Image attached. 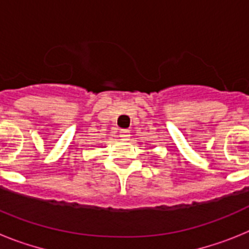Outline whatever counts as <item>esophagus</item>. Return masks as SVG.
I'll return each instance as SVG.
<instances>
[{"label": "esophagus", "mask_w": 249, "mask_h": 249, "mask_svg": "<svg viewBox=\"0 0 249 249\" xmlns=\"http://www.w3.org/2000/svg\"><path fill=\"white\" fill-rule=\"evenodd\" d=\"M129 131L128 129H121L120 131V137L122 138V140H128L129 138Z\"/></svg>", "instance_id": "34e87169"}]
</instances>
